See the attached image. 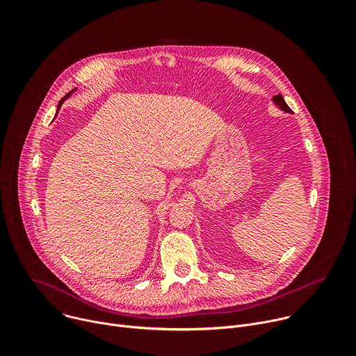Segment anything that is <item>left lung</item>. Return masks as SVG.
Returning <instances> with one entry per match:
<instances>
[{"mask_svg": "<svg viewBox=\"0 0 356 356\" xmlns=\"http://www.w3.org/2000/svg\"><path fill=\"white\" fill-rule=\"evenodd\" d=\"M272 101H273V104H275L276 106H279V109L285 111V112H288V113H292V109L288 106V104L285 102V99H283V97H282L280 94L275 95V97L272 98Z\"/></svg>", "mask_w": 356, "mask_h": 356, "instance_id": "1", "label": "left lung"}]
</instances>
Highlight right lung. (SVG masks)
Listing matches in <instances>:
<instances>
[{"instance_id":"obj_1","label":"right lung","mask_w":356,"mask_h":356,"mask_svg":"<svg viewBox=\"0 0 356 356\" xmlns=\"http://www.w3.org/2000/svg\"><path fill=\"white\" fill-rule=\"evenodd\" d=\"M74 91H76V90H73V91H70V92H68V94H67V95H65V97H64V98H61V101H60V102H58V106H57V109H60V106H61V104H63V102H64V101H65V99H67V98H68V97H70V95H71V94H73V92H74Z\"/></svg>"}]
</instances>
